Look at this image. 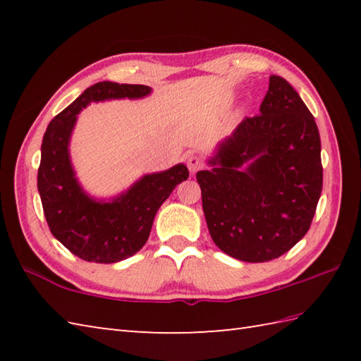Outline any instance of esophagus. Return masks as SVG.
<instances>
[{"instance_id":"esophagus-1","label":"esophagus","mask_w":361,"mask_h":361,"mask_svg":"<svg viewBox=\"0 0 361 361\" xmlns=\"http://www.w3.org/2000/svg\"><path fill=\"white\" fill-rule=\"evenodd\" d=\"M188 167L190 173H195L197 171H200L203 167V159L198 155H189L188 157Z\"/></svg>"}]
</instances>
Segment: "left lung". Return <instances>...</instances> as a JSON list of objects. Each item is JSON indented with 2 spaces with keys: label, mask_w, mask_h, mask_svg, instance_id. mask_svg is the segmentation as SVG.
Wrapping results in <instances>:
<instances>
[{
  "label": "left lung",
  "mask_w": 361,
  "mask_h": 361,
  "mask_svg": "<svg viewBox=\"0 0 361 361\" xmlns=\"http://www.w3.org/2000/svg\"><path fill=\"white\" fill-rule=\"evenodd\" d=\"M259 110L220 144L214 167L197 172L214 243L243 262H267L293 248L309 231L323 189L317 122L293 87L270 75Z\"/></svg>",
  "instance_id": "left-lung-1"
}]
</instances>
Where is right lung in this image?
I'll return each instance as SVG.
<instances>
[{
  "label": "right lung",
  "mask_w": 361,
  "mask_h": 361,
  "mask_svg": "<svg viewBox=\"0 0 361 361\" xmlns=\"http://www.w3.org/2000/svg\"><path fill=\"white\" fill-rule=\"evenodd\" d=\"M150 87L99 82L54 118L42 142L37 186L52 235L73 255L96 264H114L140 251L147 242L158 208L176 185L188 180L185 164L166 172L145 175L126 194L110 203H99L83 192L68 155L75 114L90 102L105 99L142 97Z\"/></svg>",
  "instance_id": "right-lung-1"
}]
</instances>
